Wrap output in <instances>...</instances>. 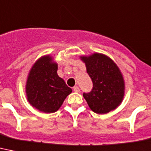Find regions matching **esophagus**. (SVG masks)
Returning <instances> with one entry per match:
<instances>
[{"label": "esophagus", "mask_w": 151, "mask_h": 151, "mask_svg": "<svg viewBox=\"0 0 151 151\" xmlns=\"http://www.w3.org/2000/svg\"><path fill=\"white\" fill-rule=\"evenodd\" d=\"M73 91H75V92H79L80 89L78 86H75V87H73Z\"/></svg>", "instance_id": "1"}]
</instances>
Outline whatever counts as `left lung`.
<instances>
[{
  "label": "left lung",
  "instance_id": "8db88e82",
  "mask_svg": "<svg viewBox=\"0 0 151 151\" xmlns=\"http://www.w3.org/2000/svg\"><path fill=\"white\" fill-rule=\"evenodd\" d=\"M81 59L93 83L92 90L83 94L88 106L98 114L116 109L122 102L125 91L124 79L118 66L109 56L98 52Z\"/></svg>",
  "mask_w": 151,
  "mask_h": 151
}]
</instances>
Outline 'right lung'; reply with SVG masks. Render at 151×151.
<instances>
[{"mask_svg":"<svg viewBox=\"0 0 151 151\" xmlns=\"http://www.w3.org/2000/svg\"><path fill=\"white\" fill-rule=\"evenodd\" d=\"M58 66L50 55L42 56L29 71L25 91L27 99L33 107L45 113L55 112L72 92L57 74Z\"/></svg>","mask_w":151,"mask_h":151,"instance_id":"obj_1","label":"right lung"}]
</instances>
